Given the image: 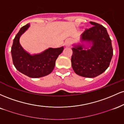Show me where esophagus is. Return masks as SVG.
Masks as SVG:
<instances>
[{
	"mask_svg": "<svg viewBox=\"0 0 124 124\" xmlns=\"http://www.w3.org/2000/svg\"><path fill=\"white\" fill-rule=\"evenodd\" d=\"M71 42H72V41H71L70 39H67V40L65 41V45H66V46H69V45H70Z\"/></svg>",
	"mask_w": 124,
	"mask_h": 124,
	"instance_id": "obj_1",
	"label": "esophagus"
}]
</instances>
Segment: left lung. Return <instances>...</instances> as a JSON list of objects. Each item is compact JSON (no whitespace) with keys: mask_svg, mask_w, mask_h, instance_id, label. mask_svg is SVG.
<instances>
[{"mask_svg":"<svg viewBox=\"0 0 124 124\" xmlns=\"http://www.w3.org/2000/svg\"><path fill=\"white\" fill-rule=\"evenodd\" d=\"M93 25L81 35L82 42L92 44L90 48L84 45L72 48V66L77 75L85 78H95L108 68L113 55L111 40L106 28L97 23L90 21ZM88 49L87 50H83Z\"/></svg>","mask_w":124,"mask_h":124,"instance_id":"1","label":"left lung"}]
</instances>
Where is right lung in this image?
Returning a JSON list of instances; mask_svg holds the SVG:
<instances>
[{"mask_svg":"<svg viewBox=\"0 0 124 124\" xmlns=\"http://www.w3.org/2000/svg\"><path fill=\"white\" fill-rule=\"evenodd\" d=\"M30 26L27 24L22 27L13 39L11 53L13 63L17 70L30 78H41L50 74L55 65V61L63 50V47L48 49L41 54L30 55L20 44V38Z\"/></svg>","mask_w":124,"mask_h":124,"instance_id":"obj_1","label":"right lung"}]
</instances>
